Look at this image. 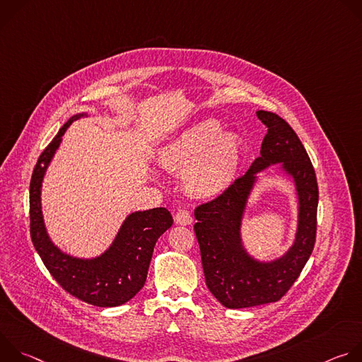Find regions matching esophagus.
I'll return each mask as SVG.
<instances>
[{
	"mask_svg": "<svg viewBox=\"0 0 362 362\" xmlns=\"http://www.w3.org/2000/svg\"><path fill=\"white\" fill-rule=\"evenodd\" d=\"M175 219H176V223H179V225H182V226H187V225H190V223L193 222L192 215H190V212H187V211H179Z\"/></svg>",
	"mask_w": 362,
	"mask_h": 362,
	"instance_id": "obj_1",
	"label": "esophagus"
}]
</instances>
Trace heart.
Returning <instances> with one entry per match:
<instances>
[{
  "mask_svg": "<svg viewBox=\"0 0 362 362\" xmlns=\"http://www.w3.org/2000/svg\"><path fill=\"white\" fill-rule=\"evenodd\" d=\"M240 158V140L230 130L221 132L216 120H204L160 151L162 165L183 173L187 192L212 197L223 192L235 176Z\"/></svg>",
  "mask_w": 362,
  "mask_h": 362,
  "instance_id": "heart-1",
  "label": "heart"
}]
</instances>
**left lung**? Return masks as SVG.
Listing matches in <instances>:
<instances>
[{"label":"left lung","mask_w":362,"mask_h":362,"mask_svg":"<svg viewBox=\"0 0 362 362\" xmlns=\"http://www.w3.org/2000/svg\"><path fill=\"white\" fill-rule=\"evenodd\" d=\"M256 116L268 127L261 156L221 196L194 209V233L206 285L223 306L230 309L279 300L302 272L317 236L318 183L303 144L278 115L257 110ZM278 163L296 185L298 228L293 246L276 260L265 263L244 249L240 228L257 175Z\"/></svg>","instance_id":"obj_1"}]
</instances>
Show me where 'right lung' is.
I'll use <instances>...</instances> for the list:
<instances>
[{
	"instance_id": "right-lung-1",
	"label": "right lung",
	"mask_w": 362,
	"mask_h": 362,
	"mask_svg": "<svg viewBox=\"0 0 362 362\" xmlns=\"http://www.w3.org/2000/svg\"><path fill=\"white\" fill-rule=\"evenodd\" d=\"M84 116L87 113L73 116L40 154L30 183V233L45 268L63 289L94 306L112 308L126 303L143 288L154 245L173 225V218L166 208L133 212L109 249L90 259L71 256L53 243L44 225L41 186L63 134L74 120Z\"/></svg>"
}]
</instances>
